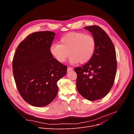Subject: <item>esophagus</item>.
<instances>
[{
  "mask_svg": "<svg viewBox=\"0 0 134 134\" xmlns=\"http://www.w3.org/2000/svg\"><path fill=\"white\" fill-rule=\"evenodd\" d=\"M73 70V69H72V68H71V67H68V68H67V71L68 72V71H71V70Z\"/></svg>",
  "mask_w": 134,
  "mask_h": 134,
  "instance_id": "1",
  "label": "esophagus"
}]
</instances>
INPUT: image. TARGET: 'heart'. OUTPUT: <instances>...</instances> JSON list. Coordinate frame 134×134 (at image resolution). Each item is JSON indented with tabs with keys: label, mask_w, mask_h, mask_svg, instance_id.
Returning a JSON list of instances; mask_svg holds the SVG:
<instances>
[{
	"label": "heart",
	"mask_w": 134,
	"mask_h": 134,
	"mask_svg": "<svg viewBox=\"0 0 134 134\" xmlns=\"http://www.w3.org/2000/svg\"><path fill=\"white\" fill-rule=\"evenodd\" d=\"M60 44H53L50 52L55 59L60 62H66L69 54L71 64H82L88 62L94 52L95 41L90 34L80 32H70L62 36Z\"/></svg>",
	"instance_id": "1"
}]
</instances>
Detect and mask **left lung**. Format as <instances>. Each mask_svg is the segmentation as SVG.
Returning a JSON list of instances; mask_svg holds the SVG:
<instances>
[{"instance_id":"left-lung-1","label":"left lung","mask_w":134,"mask_h":134,"mask_svg":"<svg viewBox=\"0 0 134 134\" xmlns=\"http://www.w3.org/2000/svg\"><path fill=\"white\" fill-rule=\"evenodd\" d=\"M95 41L93 56L82 67L75 68L76 87L79 93L90 101L101 99L113 84L117 71L116 53L106 32L97 25L86 26Z\"/></svg>"}]
</instances>
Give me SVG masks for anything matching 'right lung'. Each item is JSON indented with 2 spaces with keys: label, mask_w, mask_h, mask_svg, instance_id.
Listing matches in <instances>:
<instances>
[{
  "label": "right lung",
  "mask_w": 134,
  "mask_h": 134,
  "mask_svg": "<svg viewBox=\"0 0 134 134\" xmlns=\"http://www.w3.org/2000/svg\"><path fill=\"white\" fill-rule=\"evenodd\" d=\"M55 33L34 32L17 48L13 60L16 87L23 99L34 107L50 104L58 93V82L67 67L57 61L50 52Z\"/></svg>",
  "instance_id": "1"
}]
</instances>
